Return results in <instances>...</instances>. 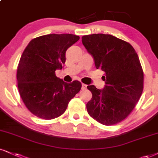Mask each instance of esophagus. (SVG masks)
I'll return each mask as SVG.
<instances>
[{"label":"esophagus","mask_w":158,"mask_h":158,"mask_svg":"<svg viewBox=\"0 0 158 158\" xmlns=\"http://www.w3.org/2000/svg\"><path fill=\"white\" fill-rule=\"evenodd\" d=\"M87 89V85L84 84V83H82V89L83 90H85Z\"/></svg>","instance_id":"esophagus-1"}]
</instances>
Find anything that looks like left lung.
I'll list each match as a JSON object with an SVG mask.
<instances>
[{"label":"left lung","mask_w":158,"mask_h":158,"mask_svg":"<svg viewBox=\"0 0 158 158\" xmlns=\"http://www.w3.org/2000/svg\"><path fill=\"white\" fill-rule=\"evenodd\" d=\"M85 49L95 67L105 72L102 90L88 85L92 98L87 111L99 123L113 125L128 116L139 100L143 89V73L139 58L130 43L110 34L82 36Z\"/></svg>","instance_id":"obj_1"}]
</instances>
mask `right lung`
Instances as JSON below:
<instances>
[{
    "instance_id": "right-lung-1",
    "label": "right lung",
    "mask_w": 158,
    "mask_h": 158,
    "mask_svg": "<svg viewBox=\"0 0 158 158\" xmlns=\"http://www.w3.org/2000/svg\"><path fill=\"white\" fill-rule=\"evenodd\" d=\"M74 34H47L29 42L17 71V86L29 111L43 119L65 112L69 101L81 90L78 81L67 83L56 76L65 63L66 51L79 40Z\"/></svg>"
}]
</instances>
